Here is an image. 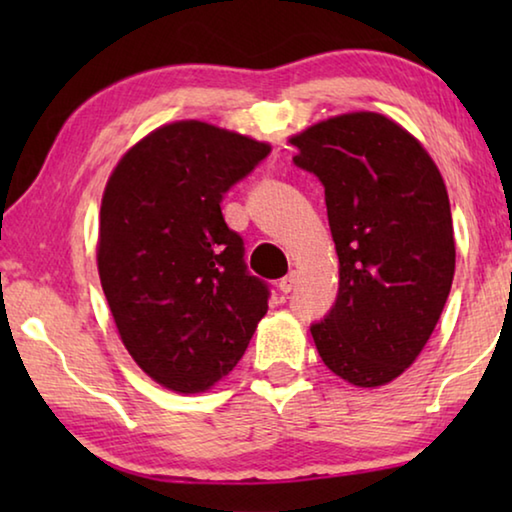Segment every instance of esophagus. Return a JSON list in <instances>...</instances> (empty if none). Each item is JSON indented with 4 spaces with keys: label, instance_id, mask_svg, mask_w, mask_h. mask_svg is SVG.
<instances>
[{
    "label": "esophagus",
    "instance_id": "34e87169",
    "mask_svg": "<svg viewBox=\"0 0 512 512\" xmlns=\"http://www.w3.org/2000/svg\"><path fill=\"white\" fill-rule=\"evenodd\" d=\"M296 282H298V275L291 271L287 277H282V280H280V284H277V287H280V291L284 293V296H287V293H291V291H293V287H296Z\"/></svg>",
    "mask_w": 512,
    "mask_h": 512
}]
</instances>
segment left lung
I'll return each instance as SVG.
<instances>
[{
	"label": "left lung",
	"mask_w": 512,
	"mask_h": 512,
	"mask_svg": "<svg viewBox=\"0 0 512 512\" xmlns=\"http://www.w3.org/2000/svg\"><path fill=\"white\" fill-rule=\"evenodd\" d=\"M325 187L339 296L311 325L336 377L384 386L420 357L452 289L456 241L445 180L420 140L379 112H345L291 135Z\"/></svg>",
	"instance_id": "left-lung-1"
}]
</instances>
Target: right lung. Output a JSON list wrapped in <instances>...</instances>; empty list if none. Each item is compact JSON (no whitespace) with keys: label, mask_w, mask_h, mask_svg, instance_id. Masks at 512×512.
<instances>
[{"label":"right lung","mask_w":512,"mask_h":512,"mask_svg":"<svg viewBox=\"0 0 512 512\" xmlns=\"http://www.w3.org/2000/svg\"><path fill=\"white\" fill-rule=\"evenodd\" d=\"M271 144L207 121L155 128L112 169L97 266L119 339L173 393H205L244 357L268 309L221 198Z\"/></svg>","instance_id":"1"}]
</instances>
